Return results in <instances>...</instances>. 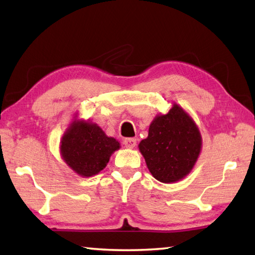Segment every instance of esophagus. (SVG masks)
<instances>
[{
    "instance_id": "esophagus-1",
    "label": "esophagus",
    "mask_w": 255,
    "mask_h": 255,
    "mask_svg": "<svg viewBox=\"0 0 255 255\" xmlns=\"http://www.w3.org/2000/svg\"><path fill=\"white\" fill-rule=\"evenodd\" d=\"M136 143H137V140L133 139V138H126L124 140V144H125V147H126V148L132 149V148L136 147Z\"/></svg>"
}]
</instances>
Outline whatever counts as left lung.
Here are the masks:
<instances>
[{
    "label": "left lung",
    "mask_w": 255,
    "mask_h": 255,
    "mask_svg": "<svg viewBox=\"0 0 255 255\" xmlns=\"http://www.w3.org/2000/svg\"><path fill=\"white\" fill-rule=\"evenodd\" d=\"M202 148L196 124L183 108L174 104L166 115L154 118L147 139L139 150L151 174L162 183H174L186 176Z\"/></svg>",
    "instance_id": "1"
}]
</instances>
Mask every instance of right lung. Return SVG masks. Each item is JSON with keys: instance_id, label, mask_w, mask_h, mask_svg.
Listing matches in <instances>:
<instances>
[{"instance_id": "right-lung-1", "label": "right lung", "mask_w": 255, "mask_h": 255, "mask_svg": "<svg viewBox=\"0 0 255 255\" xmlns=\"http://www.w3.org/2000/svg\"><path fill=\"white\" fill-rule=\"evenodd\" d=\"M119 149L116 139L107 137L94 124L75 121L61 140V154L66 163L82 176H92L107 165L113 152Z\"/></svg>"}]
</instances>
